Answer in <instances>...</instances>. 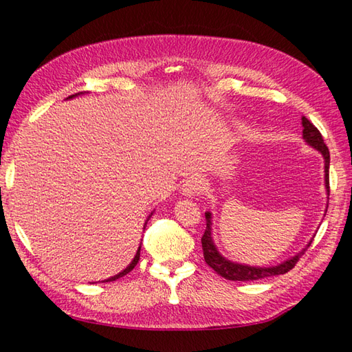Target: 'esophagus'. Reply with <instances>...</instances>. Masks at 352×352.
Masks as SVG:
<instances>
[{
	"mask_svg": "<svg viewBox=\"0 0 352 352\" xmlns=\"http://www.w3.org/2000/svg\"><path fill=\"white\" fill-rule=\"evenodd\" d=\"M182 190L186 197H198L204 190V180L201 177H190L184 182Z\"/></svg>",
	"mask_w": 352,
	"mask_h": 352,
	"instance_id": "34e87169",
	"label": "esophagus"
}]
</instances>
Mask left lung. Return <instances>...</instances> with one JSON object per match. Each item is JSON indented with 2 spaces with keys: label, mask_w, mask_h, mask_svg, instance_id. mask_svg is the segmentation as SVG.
<instances>
[{
  "label": "left lung",
  "mask_w": 352,
  "mask_h": 352,
  "mask_svg": "<svg viewBox=\"0 0 352 352\" xmlns=\"http://www.w3.org/2000/svg\"><path fill=\"white\" fill-rule=\"evenodd\" d=\"M302 138L305 142L313 148H316L320 154L324 155L325 160V186L327 190L330 192V151H328V146L325 145L322 134L313 125L307 118L302 116ZM206 222H207V228L204 231L203 237H201V243H203V252H204V260L206 263L210 266L216 274H219L221 276L231 281H251V280H260V278H266V276H272V275H280V274H286L290 269H294L295 265L298 263L305 251H307L311 242L305 248L298 252L295 257H292L289 260L284 261V263L278 266H271V267H252V266H245V265H237L233 263V261H228L223 258L218 250L214 248L213 241H212V233H210V213H206Z\"/></svg>",
  "instance_id": "obj_1"
}]
</instances>
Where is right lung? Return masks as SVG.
<instances>
[{
    "mask_svg": "<svg viewBox=\"0 0 352 352\" xmlns=\"http://www.w3.org/2000/svg\"><path fill=\"white\" fill-rule=\"evenodd\" d=\"M80 94H83V92H78V94H76V95H71L69 98H72V96H77V95H80ZM139 257H140V248L138 250V252H136V256H134V258H133V261L131 263L126 266L122 272H119L118 275H115V276H111V278H109V280H106V281H115V280H118V278H121V276H124V275H126L129 274L130 271H133V267L138 265V261H139Z\"/></svg>",
    "mask_w": 352,
    "mask_h": 352,
    "instance_id": "obj_1",
    "label": "right lung"
}]
</instances>
